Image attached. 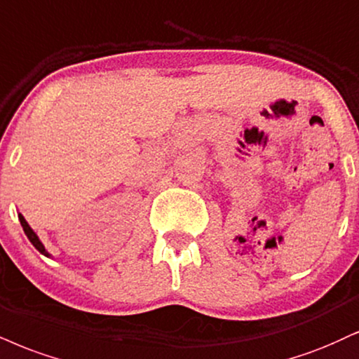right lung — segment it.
<instances>
[{
  "label": "right lung",
  "mask_w": 359,
  "mask_h": 359,
  "mask_svg": "<svg viewBox=\"0 0 359 359\" xmlns=\"http://www.w3.org/2000/svg\"><path fill=\"white\" fill-rule=\"evenodd\" d=\"M18 219H20V222H21V227H23V231H25V234H27V237L29 239V243H32L34 248H36L38 250H40V252L43 254V256H46V257H50V252L48 250L45 249V245H43V243L40 241V237H38L36 234H34V231L32 227H29V224L25 221V217L21 214H18Z\"/></svg>",
  "instance_id": "1"
}]
</instances>
